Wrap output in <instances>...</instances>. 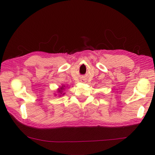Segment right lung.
Here are the masks:
<instances>
[{
	"label": "right lung",
	"mask_w": 155,
	"mask_h": 155,
	"mask_svg": "<svg viewBox=\"0 0 155 155\" xmlns=\"http://www.w3.org/2000/svg\"><path fill=\"white\" fill-rule=\"evenodd\" d=\"M64 87H65V86H64ZM63 89H64V87H63V86H62V87H61L60 88H59L58 92V93H60V94H62V90H63ZM64 94V93L62 94V95H63ZM59 95H61V94H59Z\"/></svg>",
	"instance_id": "add662e5"
}]
</instances>
